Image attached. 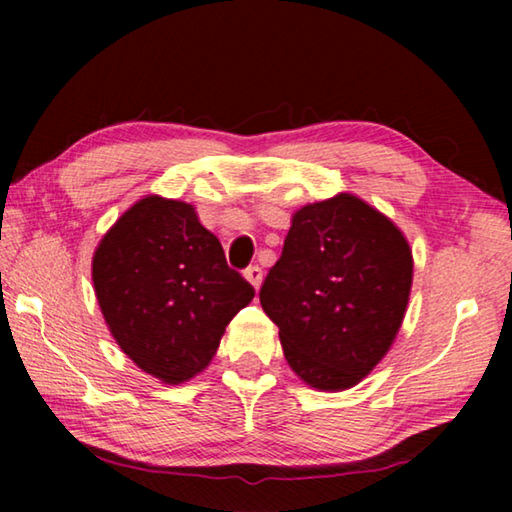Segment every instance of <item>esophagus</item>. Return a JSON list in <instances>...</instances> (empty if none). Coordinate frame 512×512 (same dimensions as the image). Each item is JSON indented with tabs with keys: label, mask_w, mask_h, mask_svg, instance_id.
Wrapping results in <instances>:
<instances>
[{
	"label": "esophagus",
	"mask_w": 512,
	"mask_h": 512,
	"mask_svg": "<svg viewBox=\"0 0 512 512\" xmlns=\"http://www.w3.org/2000/svg\"><path fill=\"white\" fill-rule=\"evenodd\" d=\"M244 275H246V280L253 284L255 291H257L259 284H262V268H259V266H248L246 271H244Z\"/></svg>",
	"instance_id": "esophagus-1"
}]
</instances>
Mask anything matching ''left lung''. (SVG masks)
I'll list each match as a JSON object with an SVG mask.
<instances>
[{
    "mask_svg": "<svg viewBox=\"0 0 512 512\" xmlns=\"http://www.w3.org/2000/svg\"><path fill=\"white\" fill-rule=\"evenodd\" d=\"M413 282L409 241L352 194L300 207L259 289L293 372L318 391L357 386L384 359Z\"/></svg>",
    "mask_w": 512,
    "mask_h": 512,
    "instance_id": "1",
    "label": "left lung"
}]
</instances>
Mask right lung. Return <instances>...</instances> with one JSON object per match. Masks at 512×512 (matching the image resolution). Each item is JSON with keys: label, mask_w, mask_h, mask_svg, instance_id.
Returning <instances> with one entry per match:
<instances>
[{"label": "right lung", "mask_w": 512, "mask_h": 512, "mask_svg": "<svg viewBox=\"0 0 512 512\" xmlns=\"http://www.w3.org/2000/svg\"><path fill=\"white\" fill-rule=\"evenodd\" d=\"M92 282L110 334L162 384L210 366L221 336L255 289L189 203L146 196L103 235Z\"/></svg>", "instance_id": "right-lung-1"}]
</instances>
